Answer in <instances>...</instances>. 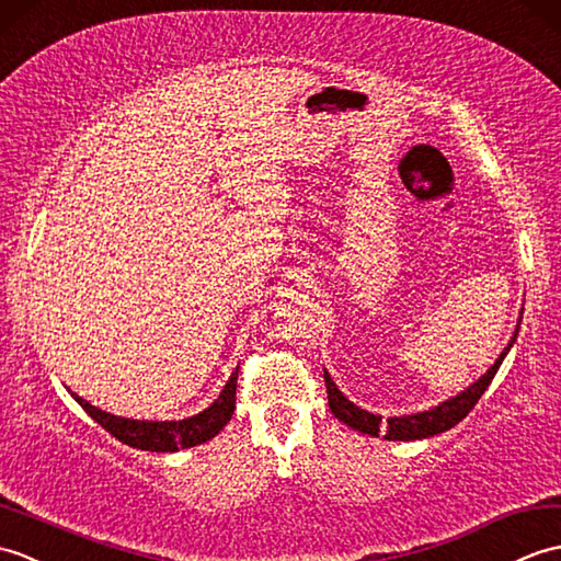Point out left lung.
<instances>
[{"instance_id":"1","label":"left lung","mask_w":561,"mask_h":561,"mask_svg":"<svg viewBox=\"0 0 561 561\" xmlns=\"http://www.w3.org/2000/svg\"><path fill=\"white\" fill-rule=\"evenodd\" d=\"M516 341V333L512 343ZM508 343L504 347V353L500 355V359L490 367L488 375H482L476 383L466 389L463 393H458L451 401L442 403L439 408L427 410V413H417V415H408V417H391L389 422L383 425V420L379 415H371L367 410H359L357 405H353L347 398L335 389V383L331 381V377L323 371V381H327V396H329V408L331 413L339 417L341 422H345L347 427H353L363 434H371V437H379L381 432H386V439H393V442H413V439H425V437H434V434L451 430L454 425H458L460 420H463L476 403L480 401V396L488 391V386L492 383L496 369H500L504 355L508 353Z\"/></svg>"}]
</instances>
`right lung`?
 <instances>
[{"mask_svg": "<svg viewBox=\"0 0 561 561\" xmlns=\"http://www.w3.org/2000/svg\"><path fill=\"white\" fill-rule=\"evenodd\" d=\"M234 393H238V371L230 377L226 389H222L214 405L206 408L204 413L180 422H146L117 417L105 413V410H98L77 393L71 396L77 398L79 405L98 422V425L107 430L112 437L119 439L122 444L134 446V449L141 451H180L214 439L216 434L228 425L234 413Z\"/></svg>", "mask_w": 561, "mask_h": 561, "instance_id": "1", "label": "right lung"}]
</instances>
